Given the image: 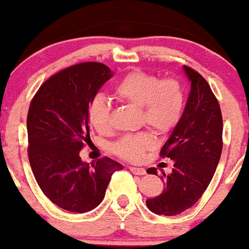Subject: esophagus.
<instances>
[{
    "instance_id": "obj_1",
    "label": "esophagus",
    "mask_w": 249,
    "mask_h": 249,
    "mask_svg": "<svg viewBox=\"0 0 249 249\" xmlns=\"http://www.w3.org/2000/svg\"><path fill=\"white\" fill-rule=\"evenodd\" d=\"M130 172L135 176H145L146 174V171L144 168H138V167H129Z\"/></svg>"
}]
</instances>
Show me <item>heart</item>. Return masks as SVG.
Returning <instances> with one entry per match:
<instances>
[{
    "label": "heart",
    "mask_w": 249,
    "mask_h": 249,
    "mask_svg": "<svg viewBox=\"0 0 249 249\" xmlns=\"http://www.w3.org/2000/svg\"><path fill=\"white\" fill-rule=\"evenodd\" d=\"M112 95L122 103L139 107L140 124H147L159 134H169L180 124L186 107L183 83L176 77L162 78L142 70H132L112 87ZM92 127L99 134L111 129L110 107L102 98H95L88 107ZM155 146L150 132H140L120 138L112 146L115 154L127 161L138 162Z\"/></svg>",
    "instance_id": "obj_1"
}]
</instances>
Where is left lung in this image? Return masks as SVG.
Instances as JSON below:
<instances>
[{
  "label": "left lung",
  "instance_id": "8db88e82",
  "mask_svg": "<svg viewBox=\"0 0 249 249\" xmlns=\"http://www.w3.org/2000/svg\"><path fill=\"white\" fill-rule=\"evenodd\" d=\"M191 82L190 94L180 124L161 149L160 156L173 160V171L163 174V191L146 200L156 214L176 215L191 208L208 188L223 150L220 105L202 75L184 66ZM146 173L157 176L156 168Z\"/></svg>",
  "mask_w": 249,
  "mask_h": 249
}]
</instances>
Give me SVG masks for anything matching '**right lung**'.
<instances>
[{
    "label": "right lung",
    "instance_id": "add662e5",
    "mask_svg": "<svg viewBox=\"0 0 249 249\" xmlns=\"http://www.w3.org/2000/svg\"><path fill=\"white\" fill-rule=\"evenodd\" d=\"M112 76L107 65L86 61L44 81L28 112V156L42 193L58 207L85 213L103 201L119 162L102 157L89 166L80 151L90 142L88 107Z\"/></svg>",
    "mask_w": 249,
    "mask_h": 249
}]
</instances>
